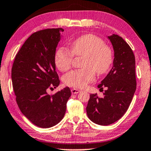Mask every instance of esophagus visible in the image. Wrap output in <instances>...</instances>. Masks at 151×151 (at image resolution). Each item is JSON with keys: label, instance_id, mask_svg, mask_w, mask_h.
<instances>
[{"label": "esophagus", "instance_id": "34e87169", "mask_svg": "<svg viewBox=\"0 0 151 151\" xmlns=\"http://www.w3.org/2000/svg\"><path fill=\"white\" fill-rule=\"evenodd\" d=\"M71 92L72 94H77L80 92V90L77 89V88H72V89H71Z\"/></svg>", "mask_w": 151, "mask_h": 151}]
</instances>
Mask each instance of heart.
Returning a JSON list of instances; mask_svg holds the SVG:
<instances>
[{
	"label": "heart",
	"instance_id": "obj_1",
	"mask_svg": "<svg viewBox=\"0 0 151 151\" xmlns=\"http://www.w3.org/2000/svg\"><path fill=\"white\" fill-rule=\"evenodd\" d=\"M70 50L59 47L55 54V63L61 72L71 68L74 56L85 58L81 70H72L65 74L63 82L74 88H84L95 79V73L101 75L106 73L113 62L110 48L106 45L101 38L92 34L82 35L70 44Z\"/></svg>",
	"mask_w": 151,
	"mask_h": 151
}]
</instances>
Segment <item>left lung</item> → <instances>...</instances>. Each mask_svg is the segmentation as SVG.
Listing matches in <instances>:
<instances>
[{
  "mask_svg": "<svg viewBox=\"0 0 151 151\" xmlns=\"http://www.w3.org/2000/svg\"><path fill=\"white\" fill-rule=\"evenodd\" d=\"M114 52L113 66L97 87L106 88L103 97L90 94L86 107L94 123L108 126L119 120L127 111L136 90L135 58L129 45L121 37H108Z\"/></svg>",
  "mask_w": 151,
  "mask_h": 151,
  "instance_id": "obj_1",
  "label": "left lung"
}]
</instances>
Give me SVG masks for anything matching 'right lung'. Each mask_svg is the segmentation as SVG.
<instances>
[{
    "mask_svg": "<svg viewBox=\"0 0 151 151\" xmlns=\"http://www.w3.org/2000/svg\"><path fill=\"white\" fill-rule=\"evenodd\" d=\"M62 28L42 29L26 40L16 55L12 81L20 110L32 124L50 128L61 121L71 91L66 87L47 93L59 85L55 54Z\"/></svg>",
    "mask_w": 151,
    "mask_h": 151,
    "instance_id": "right-lung-1",
    "label": "right lung"
}]
</instances>
